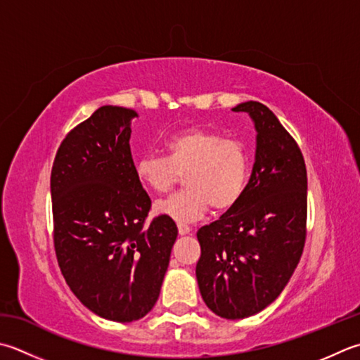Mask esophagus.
I'll list each match as a JSON object with an SVG mask.
<instances>
[{
	"mask_svg": "<svg viewBox=\"0 0 360 360\" xmlns=\"http://www.w3.org/2000/svg\"><path fill=\"white\" fill-rule=\"evenodd\" d=\"M178 231H179L181 236H186V234H188V232L192 231V229H190V228L187 226V224H178Z\"/></svg>",
	"mask_w": 360,
	"mask_h": 360,
	"instance_id": "esophagus-1",
	"label": "esophagus"
}]
</instances>
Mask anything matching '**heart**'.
<instances>
[{"mask_svg": "<svg viewBox=\"0 0 360 360\" xmlns=\"http://www.w3.org/2000/svg\"><path fill=\"white\" fill-rule=\"evenodd\" d=\"M167 156L146 154L136 162V176L153 192L165 193L184 173L186 188L160 200L158 214L178 223H192L212 207L226 212L245 190L250 156L243 142L206 128H188L165 143Z\"/></svg>", "mask_w": 360, "mask_h": 360, "instance_id": "heart-1", "label": "heart"}]
</instances>
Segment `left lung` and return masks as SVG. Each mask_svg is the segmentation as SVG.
Segmentation results:
<instances>
[{
    "label": "left lung",
    "mask_w": 360,
    "mask_h": 360,
    "mask_svg": "<svg viewBox=\"0 0 360 360\" xmlns=\"http://www.w3.org/2000/svg\"><path fill=\"white\" fill-rule=\"evenodd\" d=\"M257 129L252 174L240 200L196 237V279L207 307L240 320L284 290L306 243L307 172L302 153L273 112L257 101L238 104Z\"/></svg>",
    "instance_id": "8db88e82"
}]
</instances>
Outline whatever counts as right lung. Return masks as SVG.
Masks as SVG:
<instances>
[{
    "label": "right lung",
    "mask_w": 360,
    "mask_h": 360,
    "mask_svg": "<svg viewBox=\"0 0 360 360\" xmlns=\"http://www.w3.org/2000/svg\"><path fill=\"white\" fill-rule=\"evenodd\" d=\"M136 115L103 105L67 134L51 168L59 269L84 306L120 323L142 319L156 304L178 237L172 218L146 223L151 200L129 146Z\"/></svg>",
    "instance_id": "1"
}]
</instances>
